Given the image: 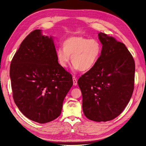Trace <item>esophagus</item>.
<instances>
[{"instance_id":"34e87169","label":"esophagus","mask_w":146,"mask_h":146,"mask_svg":"<svg viewBox=\"0 0 146 146\" xmlns=\"http://www.w3.org/2000/svg\"><path fill=\"white\" fill-rule=\"evenodd\" d=\"M72 78H73V85H74V86H76V85H77V79H76V77L73 76Z\"/></svg>"}]
</instances>
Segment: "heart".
<instances>
[{
  "label": "heart",
  "instance_id": "obj_1",
  "mask_svg": "<svg viewBox=\"0 0 146 146\" xmlns=\"http://www.w3.org/2000/svg\"><path fill=\"white\" fill-rule=\"evenodd\" d=\"M63 48L56 51L58 63L66 68L71 62L74 68L80 71H88L98 63L102 52V46L96 39H88L82 36H72L63 42Z\"/></svg>",
  "mask_w": 146,
  "mask_h": 146
}]
</instances>
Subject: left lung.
I'll return each mask as SVG.
<instances>
[{"label":"left lung","instance_id":"8db88e82","mask_svg":"<svg viewBox=\"0 0 146 146\" xmlns=\"http://www.w3.org/2000/svg\"><path fill=\"white\" fill-rule=\"evenodd\" d=\"M102 44L96 64L78 80L85 116L96 122L116 118L124 110L134 90L135 64L122 42L99 33Z\"/></svg>","mask_w":146,"mask_h":146}]
</instances>
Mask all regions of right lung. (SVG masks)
Segmentation results:
<instances>
[{"label": "right lung", "instance_id": "right-lung-1", "mask_svg": "<svg viewBox=\"0 0 146 146\" xmlns=\"http://www.w3.org/2000/svg\"><path fill=\"white\" fill-rule=\"evenodd\" d=\"M13 98L24 115L40 123L61 114L66 96L73 85L71 74L56 58L52 36L41 30L31 32L21 44L10 69Z\"/></svg>", "mask_w": 146, "mask_h": 146}]
</instances>
